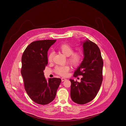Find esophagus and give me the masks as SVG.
<instances>
[{"mask_svg":"<svg viewBox=\"0 0 126 126\" xmlns=\"http://www.w3.org/2000/svg\"><path fill=\"white\" fill-rule=\"evenodd\" d=\"M61 80H62V81H64V80H66V79H65V78H62L61 79Z\"/></svg>","mask_w":126,"mask_h":126,"instance_id":"obj_1","label":"esophagus"}]
</instances>
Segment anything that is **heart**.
Segmentation results:
<instances>
[{
	"instance_id": "b5f03b06",
	"label": "heart",
	"mask_w": 126,
	"mask_h": 126,
	"mask_svg": "<svg viewBox=\"0 0 126 126\" xmlns=\"http://www.w3.org/2000/svg\"><path fill=\"white\" fill-rule=\"evenodd\" d=\"M60 52L67 56L68 62L74 67H77L79 65L82 60V54L80 52H73V47L68 44H63L58 47ZM53 53L51 52L47 56V60L49 62H52L53 59ZM70 67L68 65L56 66L54 69V72L61 76L65 77L67 75Z\"/></svg>"
}]
</instances>
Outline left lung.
Segmentation results:
<instances>
[{"mask_svg": "<svg viewBox=\"0 0 126 126\" xmlns=\"http://www.w3.org/2000/svg\"><path fill=\"white\" fill-rule=\"evenodd\" d=\"M84 57L73 76H82L80 82L70 79L71 97L73 101L84 104L97 95L103 79V61L98 46L87 40L83 43Z\"/></svg>", "mask_w": 126, "mask_h": 126, "instance_id": "1", "label": "left lung"}]
</instances>
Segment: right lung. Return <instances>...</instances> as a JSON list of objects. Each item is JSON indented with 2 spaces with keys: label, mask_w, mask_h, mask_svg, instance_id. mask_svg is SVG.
<instances>
[{
  "label": "right lung",
  "mask_w": 126,
  "mask_h": 126,
  "mask_svg": "<svg viewBox=\"0 0 126 126\" xmlns=\"http://www.w3.org/2000/svg\"><path fill=\"white\" fill-rule=\"evenodd\" d=\"M56 40L35 41L29 45L22 56L21 75L25 89L31 99L36 103L47 105L54 99L61 82L60 78L44 76L48 64L47 52Z\"/></svg>",
  "instance_id": "obj_1"
}]
</instances>
